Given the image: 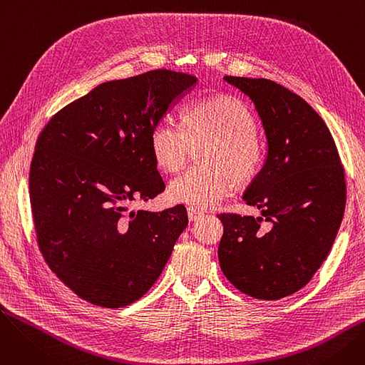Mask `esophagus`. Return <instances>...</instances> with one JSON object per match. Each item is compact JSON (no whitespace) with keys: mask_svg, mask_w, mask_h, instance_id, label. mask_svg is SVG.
<instances>
[{"mask_svg":"<svg viewBox=\"0 0 365 365\" xmlns=\"http://www.w3.org/2000/svg\"><path fill=\"white\" fill-rule=\"evenodd\" d=\"M201 216H204V213H201L200 210H195V208H187V219L190 220V222H195V220H198Z\"/></svg>","mask_w":365,"mask_h":365,"instance_id":"1","label":"esophagus"}]
</instances>
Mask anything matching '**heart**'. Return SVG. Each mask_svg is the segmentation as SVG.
I'll list each match as a JSON object with an SVG mask.
<instances>
[{
	"instance_id": "heart-1",
	"label": "heart",
	"mask_w": 365,
	"mask_h": 365,
	"mask_svg": "<svg viewBox=\"0 0 365 365\" xmlns=\"http://www.w3.org/2000/svg\"><path fill=\"white\" fill-rule=\"evenodd\" d=\"M186 128L161 120L150 131V150L160 168L182 170L194 146L202 149L201 167H194L168 186L173 202L205 210L217 205L232 192L235 182H252L263 164L264 150L256 118L241 99L216 94L190 105L185 115Z\"/></svg>"
}]
</instances>
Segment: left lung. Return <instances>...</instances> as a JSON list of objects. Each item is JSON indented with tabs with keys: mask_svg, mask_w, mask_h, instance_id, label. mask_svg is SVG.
Instances as JSON below:
<instances>
[{
	"mask_svg": "<svg viewBox=\"0 0 365 365\" xmlns=\"http://www.w3.org/2000/svg\"><path fill=\"white\" fill-rule=\"evenodd\" d=\"M225 81L255 103L267 157L242 197L262 217L219 215V263L240 292L278 300L308 284L331 250L346 204L343 165L330 130L300 96L264 78Z\"/></svg>",
	"mask_w": 365,
	"mask_h": 365,
	"instance_id": "1",
	"label": "left lung"
}]
</instances>
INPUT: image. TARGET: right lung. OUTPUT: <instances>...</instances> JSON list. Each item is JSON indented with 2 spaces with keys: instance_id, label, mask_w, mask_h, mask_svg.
Returning <instances> with one entry per match:
<instances>
[{
  "instance_id": "1",
  "label": "right lung",
  "mask_w": 365,
  "mask_h": 365,
  "mask_svg": "<svg viewBox=\"0 0 365 365\" xmlns=\"http://www.w3.org/2000/svg\"><path fill=\"white\" fill-rule=\"evenodd\" d=\"M197 83L168 69L108 81L61 109L38 136L29 194L38 247L84 300L123 308L158 279L187 226L180 204L125 213L165 189L150 131Z\"/></svg>"
}]
</instances>
